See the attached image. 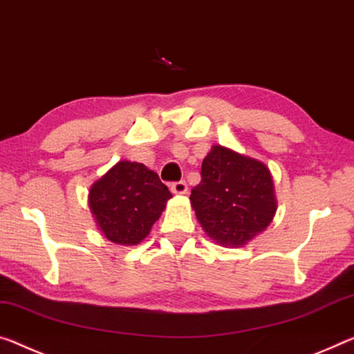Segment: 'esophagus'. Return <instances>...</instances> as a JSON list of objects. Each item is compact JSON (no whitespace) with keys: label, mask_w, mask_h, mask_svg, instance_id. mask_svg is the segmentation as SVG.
<instances>
[{"label":"esophagus","mask_w":354,"mask_h":354,"mask_svg":"<svg viewBox=\"0 0 354 354\" xmlns=\"http://www.w3.org/2000/svg\"><path fill=\"white\" fill-rule=\"evenodd\" d=\"M171 192L175 194V195H184V194H187V190H189V187H187V184L184 183V181H178V183H173L171 184Z\"/></svg>","instance_id":"34e87169"}]
</instances>
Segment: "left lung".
I'll list each match as a JSON object with an SVG mask.
<instances>
[{
  "label": "left lung",
  "instance_id": "8db88e82",
  "mask_svg": "<svg viewBox=\"0 0 354 354\" xmlns=\"http://www.w3.org/2000/svg\"><path fill=\"white\" fill-rule=\"evenodd\" d=\"M190 203L207 236L230 249L265 232L277 211L269 168L222 145H214L203 159Z\"/></svg>",
  "mask_w": 354,
  "mask_h": 354
}]
</instances>
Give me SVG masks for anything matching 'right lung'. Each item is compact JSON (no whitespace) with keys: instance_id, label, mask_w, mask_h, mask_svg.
I'll use <instances>...</instances> for the list:
<instances>
[{"instance_id":"1","label":"right lung","mask_w":354,"mask_h":354,"mask_svg":"<svg viewBox=\"0 0 354 354\" xmlns=\"http://www.w3.org/2000/svg\"><path fill=\"white\" fill-rule=\"evenodd\" d=\"M170 198L156 171L140 162L120 160L93 184L88 205L104 236L127 248L148 236Z\"/></svg>"}]
</instances>
